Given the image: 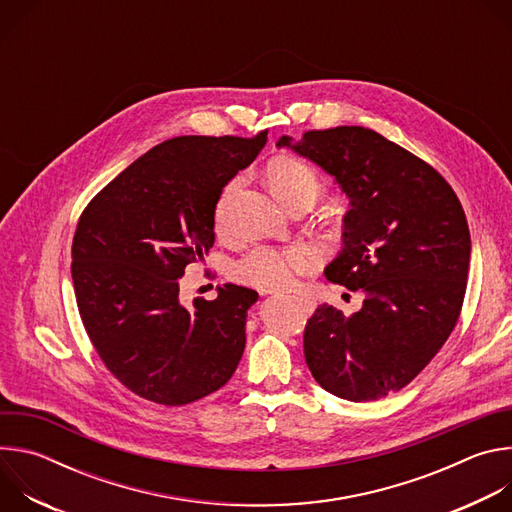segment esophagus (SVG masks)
<instances>
[{"instance_id":"34e87169","label":"esophagus","mask_w":512,"mask_h":512,"mask_svg":"<svg viewBox=\"0 0 512 512\" xmlns=\"http://www.w3.org/2000/svg\"><path fill=\"white\" fill-rule=\"evenodd\" d=\"M298 300L302 302V306L306 308V312H312V310H314V304H312L310 300H304V298H298Z\"/></svg>"}]
</instances>
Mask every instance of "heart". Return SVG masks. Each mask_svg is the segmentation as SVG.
<instances>
[{
	"label": "heart",
	"mask_w": 512,
	"mask_h": 512,
	"mask_svg": "<svg viewBox=\"0 0 512 512\" xmlns=\"http://www.w3.org/2000/svg\"><path fill=\"white\" fill-rule=\"evenodd\" d=\"M267 184L275 198L287 206L298 198L320 194V180L316 172L300 160L294 158H277L267 168ZM239 186V178L231 180L214 208V227L218 235L227 233V214L233 192ZM318 257L306 245H289V247H271L259 245L251 249L245 257L235 263V277L247 285L259 289H287L296 283L298 275L308 273L316 267Z\"/></svg>",
	"instance_id": "heart-1"
}]
</instances>
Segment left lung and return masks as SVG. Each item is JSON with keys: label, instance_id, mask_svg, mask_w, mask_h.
Returning a JSON list of instances; mask_svg holds the SVG:
<instances>
[{"label": "left lung", "instance_id": "left-lung-1", "mask_svg": "<svg viewBox=\"0 0 512 512\" xmlns=\"http://www.w3.org/2000/svg\"><path fill=\"white\" fill-rule=\"evenodd\" d=\"M289 148L330 174L350 200L342 249L324 275L364 294L346 318L322 304L304 354L322 389L354 403L409 385L452 334L470 265V231L452 186L381 133L342 125Z\"/></svg>", "mask_w": 512, "mask_h": 512}]
</instances>
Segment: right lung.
Masks as SVG:
<instances>
[{"label": "right lung", "mask_w": 512, "mask_h": 512, "mask_svg": "<svg viewBox=\"0 0 512 512\" xmlns=\"http://www.w3.org/2000/svg\"><path fill=\"white\" fill-rule=\"evenodd\" d=\"M267 141L184 135L137 158L83 210L72 283L85 330L131 393L168 407L221 389L245 350L255 289L225 283L214 300L180 304V277L214 245L223 188Z\"/></svg>", "instance_id": "add662e5"}]
</instances>
